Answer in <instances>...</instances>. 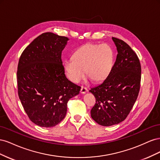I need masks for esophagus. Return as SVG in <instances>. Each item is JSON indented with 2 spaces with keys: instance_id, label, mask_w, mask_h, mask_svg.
I'll return each mask as SVG.
<instances>
[{
  "instance_id": "34e87169",
  "label": "esophagus",
  "mask_w": 160,
  "mask_h": 160,
  "mask_svg": "<svg viewBox=\"0 0 160 160\" xmlns=\"http://www.w3.org/2000/svg\"><path fill=\"white\" fill-rule=\"evenodd\" d=\"M87 91H88V89H87L86 88H84V87H81V91H80L81 93L84 94V93H86Z\"/></svg>"
}]
</instances>
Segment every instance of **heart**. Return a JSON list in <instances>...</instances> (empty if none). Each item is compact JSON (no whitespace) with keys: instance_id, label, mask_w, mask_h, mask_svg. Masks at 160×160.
<instances>
[{"instance_id":"obj_1","label":"heart","mask_w":160,"mask_h":160,"mask_svg":"<svg viewBox=\"0 0 160 160\" xmlns=\"http://www.w3.org/2000/svg\"><path fill=\"white\" fill-rule=\"evenodd\" d=\"M113 60V51L108 45L88 43L77 49L72 59L65 61L64 69L72 83H79L84 78L85 72L92 81L99 83L110 73Z\"/></svg>"}]
</instances>
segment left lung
Here are the masks:
<instances>
[{"label": "left lung", "mask_w": 160, "mask_h": 160, "mask_svg": "<svg viewBox=\"0 0 160 160\" xmlns=\"http://www.w3.org/2000/svg\"><path fill=\"white\" fill-rule=\"evenodd\" d=\"M118 55L110 73L89 92L96 99L91 116L98 124L111 126L123 122L139 94L141 65L138 57L126 42L112 37Z\"/></svg>", "instance_id": "left-lung-1"}]
</instances>
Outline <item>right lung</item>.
<instances>
[{
  "label": "right lung",
  "mask_w": 160,
  "mask_h": 160,
  "mask_svg": "<svg viewBox=\"0 0 160 160\" xmlns=\"http://www.w3.org/2000/svg\"><path fill=\"white\" fill-rule=\"evenodd\" d=\"M69 40L52 32L42 33L24 50L18 61L19 99L31 122L40 127L60 123L68 101L79 93L81 88L67 78L61 61Z\"/></svg>",
  "instance_id": "right-lung-1"
}]
</instances>
